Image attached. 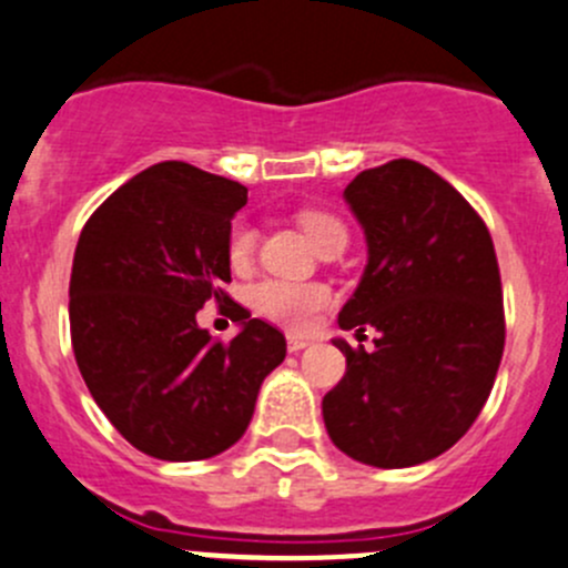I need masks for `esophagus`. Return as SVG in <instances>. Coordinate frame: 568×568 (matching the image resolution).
Instances as JSON below:
<instances>
[{"mask_svg": "<svg viewBox=\"0 0 568 568\" xmlns=\"http://www.w3.org/2000/svg\"><path fill=\"white\" fill-rule=\"evenodd\" d=\"M311 346V341L307 337H300V335H288V352H302V348Z\"/></svg>", "mask_w": 568, "mask_h": 568, "instance_id": "esophagus-1", "label": "esophagus"}]
</instances>
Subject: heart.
Masks as SVG:
<instances>
[{"instance_id":"heart-1","label":"heart","mask_w":568,"mask_h":568,"mask_svg":"<svg viewBox=\"0 0 568 568\" xmlns=\"http://www.w3.org/2000/svg\"><path fill=\"white\" fill-rule=\"evenodd\" d=\"M302 231L307 233L316 250L324 242H329L337 233H346L343 222L326 211H302L300 214ZM227 263L233 268H247L255 252V227L250 222L236 220L227 231ZM332 291L324 283H288V280H257L247 291V305L257 316H263L272 324L283 326L291 332H307L316 326L321 313L329 307Z\"/></svg>"}]
</instances>
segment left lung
Instances as JSON below:
<instances>
[{
  "label": "left lung",
  "mask_w": 568,
  "mask_h": 568,
  "mask_svg": "<svg viewBox=\"0 0 568 568\" xmlns=\"http://www.w3.org/2000/svg\"><path fill=\"white\" fill-rule=\"evenodd\" d=\"M368 266L341 329L374 326L346 376L321 400L332 443L371 467H415L445 454L484 409L506 346L495 244L478 211L426 164L393 159L346 186Z\"/></svg>",
  "instance_id": "left-lung-1"
}]
</instances>
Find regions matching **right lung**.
<instances>
[{"mask_svg": "<svg viewBox=\"0 0 568 568\" xmlns=\"http://www.w3.org/2000/svg\"><path fill=\"white\" fill-rule=\"evenodd\" d=\"M247 189L186 162L142 170L82 227L71 268V343L82 379L142 454L197 462L242 439L263 379L285 359L277 326L233 302L242 332L197 326L231 302L227 231Z\"/></svg>", "mask_w": 568, "mask_h": 568, "instance_id": "1", "label": "right lung"}]
</instances>
